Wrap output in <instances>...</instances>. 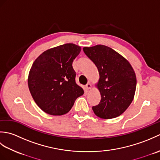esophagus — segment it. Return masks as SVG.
Segmentation results:
<instances>
[{
  "mask_svg": "<svg viewBox=\"0 0 160 160\" xmlns=\"http://www.w3.org/2000/svg\"><path fill=\"white\" fill-rule=\"evenodd\" d=\"M91 87H92V86H91V84L89 82L87 83V84H86V85H85V88H86V89H87V90L91 89Z\"/></svg>",
  "mask_w": 160,
  "mask_h": 160,
  "instance_id": "obj_1",
  "label": "esophagus"
}]
</instances>
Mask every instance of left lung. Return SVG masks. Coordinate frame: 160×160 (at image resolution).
Instances as JSON below:
<instances>
[{
    "label": "left lung",
    "mask_w": 160,
    "mask_h": 160,
    "mask_svg": "<svg viewBox=\"0 0 160 160\" xmlns=\"http://www.w3.org/2000/svg\"><path fill=\"white\" fill-rule=\"evenodd\" d=\"M83 51L96 64L100 75L96 87L101 100L92 107L94 113L102 119L118 117L134 98L137 80L133 69L125 58L107 46L84 47Z\"/></svg>",
    "instance_id": "obj_1"
}]
</instances>
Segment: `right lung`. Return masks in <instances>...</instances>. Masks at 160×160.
Returning a JSON list of instances; mask_svg holds the SVG:
<instances>
[{
  "label": "right lung",
  "mask_w": 160,
  "mask_h": 160,
  "mask_svg": "<svg viewBox=\"0 0 160 160\" xmlns=\"http://www.w3.org/2000/svg\"><path fill=\"white\" fill-rule=\"evenodd\" d=\"M81 47L67 43L46 50L37 58L30 69L28 87L36 104L52 115L68 113L78 97L84 93L75 80L73 60Z\"/></svg>",
  "instance_id": "right-lung-1"
}]
</instances>
